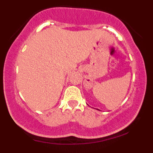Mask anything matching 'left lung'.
Masks as SVG:
<instances>
[{
	"label": "left lung",
	"mask_w": 153,
	"mask_h": 153,
	"mask_svg": "<svg viewBox=\"0 0 153 153\" xmlns=\"http://www.w3.org/2000/svg\"><path fill=\"white\" fill-rule=\"evenodd\" d=\"M96 109H98V108H96ZM98 110H99V109H98Z\"/></svg>",
	"instance_id": "obj_1"
}]
</instances>
